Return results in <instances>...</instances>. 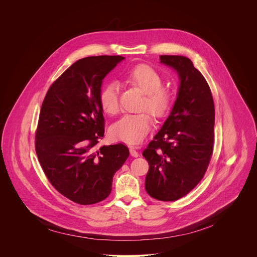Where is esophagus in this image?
Wrapping results in <instances>:
<instances>
[{
  "mask_svg": "<svg viewBox=\"0 0 257 257\" xmlns=\"http://www.w3.org/2000/svg\"><path fill=\"white\" fill-rule=\"evenodd\" d=\"M129 151H130V155L134 158H137L139 156L138 152H137V148H135V146H129Z\"/></svg>",
  "mask_w": 257,
  "mask_h": 257,
  "instance_id": "34e87169",
  "label": "esophagus"
}]
</instances>
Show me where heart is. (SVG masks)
Returning <instances> with one entry per match:
<instances>
[{"instance_id":"1","label":"heart","mask_w":257,"mask_h":257,"mask_svg":"<svg viewBox=\"0 0 257 257\" xmlns=\"http://www.w3.org/2000/svg\"><path fill=\"white\" fill-rule=\"evenodd\" d=\"M125 80L145 94L143 108H148L157 118L166 115L171 106L172 93L162 86L163 79L154 68L138 65L126 73ZM99 103L102 111L108 115L119 112V89L116 83H108L101 89ZM152 124V117L148 113L127 114L112 126L111 135L117 140L137 144L150 132Z\"/></svg>"}]
</instances>
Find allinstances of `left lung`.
Segmentation results:
<instances>
[{
    "label": "left lung",
    "mask_w": 257,
    "mask_h": 257,
    "mask_svg": "<svg viewBox=\"0 0 257 257\" xmlns=\"http://www.w3.org/2000/svg\"><path fill=\"white\" fill-rule=\"evenodd\" d=\"M179 77L172 111L142 156L150 169L145 190L162 201L190 192L204 176L213 145L214 104L209 86L190 59L160 56Z\"/></svg>",
    "instance_id": "left-lung-1"
}]
</instances>
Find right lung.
Listing matches in <instances>:
<instances>
[{"instance_id": "add662e5", "label": "right lung", "mask_w": 257, "mask_h": 257, "mask_svg": "<svg viewBox=\"0 0 257 257\" xmlns=\"http://www.w3.org/2000/svg\"><path fill=\"white\" fill-rule=\"evenodd\" d=\"M125 58L87 57L70 66L44 99L35 151L51 184L79 204H94L112 191L115 173L129 157L122 143L93 148L104 134L99 93L103 78Z\"/></svg>"}]
</instances>
